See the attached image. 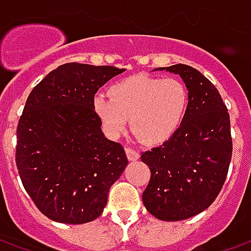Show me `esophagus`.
Wrapping results in <instances>:
<instances>
[{"label": "esophagus", "instance_id": "34e87169", "mask_svg": "<svg viewBox=\"0 0 251 251\" xmlns=\"http://www.w3.org/2000/svg\"><path fill=\"white\" fill-rule=\"evenodd\" d=\"M125 152H126V156L127 158L130 160V161H136L140 158V153L134 151V149H131V148H125Z\"/></svg>", "mask_w": 251, "mask_h": 251}]
</instances>
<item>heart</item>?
Returning <instances> with one entry per match:
<instances>
[{"instance_id": "heart-1", "label": "heart", "mask_w": 251, "mask_h": 251, "mask_svg": "<svg viewBox=\"0 0 251 251\" xmlns=\"http://www.w3.org/2000/svg\"><path fill=\"white\" fill-rule=\"evenodd\" d=\"M109 98L98 94L94 113L110 136H118L127 125L142 142L167 141L179 129L188 109L185 84L175 77L134 75L111 84Z\"/></svg>"}]
</instances>
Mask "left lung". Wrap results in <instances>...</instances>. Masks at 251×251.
Returning <instances> with one entry per match:
<instances>
[{"label":"left lung","mask_w":251,"mask_h":251,"mask_svg":"<svg viewBox=\"0 0 251 251\" xmlns=\"http://www.w3.org/2000/svg\"><path fill=\"white\" fill-rule=\"evenodd\" d=\"M156 70L180 75L189 102L174 136L141 154L151 168L142 201L160 221H184L208 208L225 184L232 153L230 115L215 86L194 67Z\"/></svg>","instance_id":"obj_1"}]
</instances>
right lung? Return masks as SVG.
Segmentation results:
<instances>
[{
	"instance_id": "right-lung-1",
	"label": "right lung",
	"mask_w": 251,
	"mask_h": 251,
	"mask_svg": "<svg viewBox=\"0 0 251 251\" xmlns=\"http://www.w3.org/2000/svg\"><path fill=\"white\" fill-rule=\"evenodd\" d=\"M125 68L67 63L30 91L17 126L16 164L25 191L52 221L82 225L102 215L110 187L127 165L107 140L94 95Z\"/></svg>"
}]
</instances>
